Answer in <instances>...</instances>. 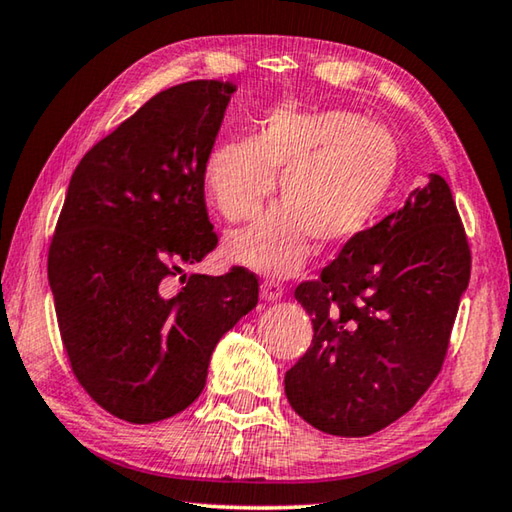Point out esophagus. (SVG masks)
Returning a JSON list of instances; mask_svg holds the SVG:
<instances>
[{"mask_svg":"<svg viewBox=\"0 0 512 512\" xmlns=\"http://www.w3.org/2000/svg\"><path fill=\"white\" fill-rule=\"evenodd\" d=\"M282 296H284V287H282L280 282L264 280V284H262V298H264V300L275 302V300H280Z\"/></svg>","mask_w":512,"mask_h":512,"instance_id":"obj_1","label":"esophagus"}]
</instances>
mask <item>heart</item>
Segmentation results:
<instances>
[{"mask_svg":"<svg viewBox=\"0 0 512 512\" xmlns=\"http://www.w3.org/2000/svg\"><path fill=\"white\" fill-rule=\"evenodd\" d=\"M400 149L384 126L357 112L275 110L253 140L223 142L207 155L205 194L223 219L255 216L275 189L280 196L225 253L264 275H293L314 239L345 246L375 221L395 185Z\"/></svg>","mask_w":512,"mask_h":512,"instance_id":"heart-1","label":"heart"}]
</instances>
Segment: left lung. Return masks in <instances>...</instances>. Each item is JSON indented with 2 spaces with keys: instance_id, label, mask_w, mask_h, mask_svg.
I'll return each instance as SVG.
<instances>
[{
  "instance_id": "8db88e82",
  "label": "left lung",
  "mask_w": 512,
  "mask_h": 512,
  "mask_svg": "<svg viewBox=\"0 0 512 512\" xmlns=\"http://www.w3.org/2000/svg\"><path fill=\"white\" fill-rule=\"evenodd\" d=\"M470 266L452 189L431 176L296 289L314 341L284 375L291 409L348 438L402 418L443 366Z\"/></svg>"
}]
</instances>
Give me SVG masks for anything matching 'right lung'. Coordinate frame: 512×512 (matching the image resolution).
I'll list each match as a JSON object with an SVG mask.
<instances>
[{
  "label": "right lung",
  "instance_id": "obj_1",
  "mask_svg": "<svg viewBox=\"0 0 512 512\" xmlns=\"http://www.w3.org/2000/svg\"><path fill=\"white\" fill-rule=\"evenodd\" d=\"M232 92L189 81L155 94L69 180L47 264L60 336L81 386L126 422L185 411L216 343L257 305V277L241 266L169 287L219 241L203 169Z\"/></svg>",
  "mask_w": 512,
  "mask_h": 512
}]
</instances>
